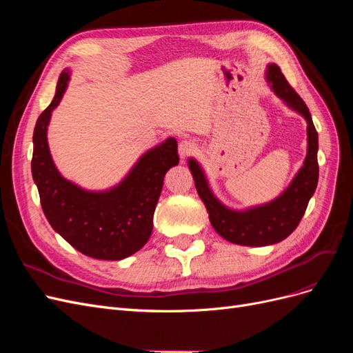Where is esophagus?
Instances as JSON below:
<instances>
[{
	"mask_svg": "<svg viewBox=\"0 0 353 353\" xmlns=\"http://www.w3.org/2000/svg\"><path fill=\"white\" fill-rule=\"evenodd\" d=\"M194 152H196L194 143H191V141H188V140L181 141L179 145H178V153H179V157H181V159H185V157H188L190 154H193Z\"/></svg>",
	"mask_w": 353,
	"mask_h": 353,
	"instance_id": "esophagus-1",
	"label": "esophagus"
}]
</instances>
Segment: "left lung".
I'll return each instance as SVG.
<instances>
[{"label": "left lung", "instance_id": "left-lung-1", "mask_svg": "<svg viewBox=\"0 0 353 353\" xmlns=\"http://www.w3.org/2000/svg\"><path fill=\"white\" fill-rule=\"evenodd\" d=\"M265 81L271 91L288 109L301 114L306 121V157L283 193L271 201L244 209H232L215 196L209 184L205 169L194 157L188 159V168L193 175L200 199L209 212L212 227L222 239L230 243L250 248H262L280 243L296 230L307 203L314 196L318 184V132L311 113L303 100L288 85L280 68L270 63L265 70Z\"/></svg>", "mask_w": 353, "mask_h": 353}]
</instances>
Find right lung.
<instances>
[{
	"label": "right lung",
	"instance_id": "obj_1",
	"mask_svg": "<svg viewBox=\"0 0 353 353\" xmlns=\"http://www.w3.org/2000/svg\"><path fill=\"white\" fill-rule=\"evenodd\" d=\"M72 70L61 72L56 95L34 130L32 178L50 225L74 249L94 259L121 261L140 250L153 231V215L168 170L179 163L174 137L144 152L119 183L88 190L60 174L47 131Z\"/></svg>",
	"mask_w": 353,
	"mask_h": 353
}]
</instances>
